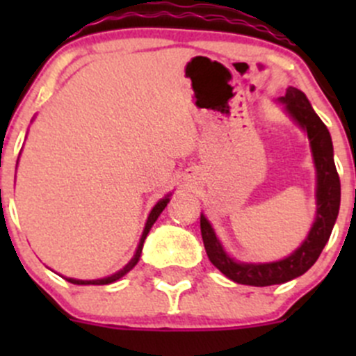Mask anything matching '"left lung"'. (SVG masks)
<instances>
[{
    "mask_svg": "<svg viewBox=\"0 0 356 356\" xmlns=\"http://www.w3.org/2000/svg\"><path fill=\"white\" fill-rule=\"evenodd\" d=\"M279 102L284 103L286 111L307 132L315 170H317V193H315V196H317V217H315L307 239L289 257L279 261L245 264V261H236L234 258L229 257L215 236V231L211 229L207 217L201 213L200 218L201 238H203L204 250H207L211 264L231 281L238 282V284L257 286V288L282 284L291 279L300 277L317 261L325 243L331 238L341 203V182L336 165H334L331 134H329L325 124L318 118L305 92H301L300 89L288 88L286 95L281 96Z\"/></svg>",
    "mask_w": 356,
    "mask_h": 356,
    "instance_id": "1",
    "label": "left lung"
}]
</instances>
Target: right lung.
<instances>
[{"label":"right lung","mask_w":356,"mask_h":356,"mask_svg":"<svg viewBox=\"0 0 356 356\" xmlns=\"http://www.w3.org/2000/svg\"><path fill=\"white\" fill-rule=\"evenodd\" d=\"M17 163H19V161H17ZM168 196H170V195H167V196H165L163 200H160V201H158V203L155 204V207H153V210L149 211V217H148V220H146L145 231H143L141 241H139V246H138V250H136V253H134V257H132V260L129 261V264L125 265V267L122 268V270L115 272V274H113V275H110V277H105V279H96V281H81V279H72V277H65L67 281H68V282H72V284H79V286H82V284H84V286H86V284L105 286V284H111V282L118 281V279H120V277H124V275L127 274L129 270H132V268H134V265L138 264V261H139V257H141L143 245H145V239H146V236H148L149 229L153 227V224H155V222H156V218L160 217V213H161V211L165 210V207H167V203H168V201H170V198H168Z\"/></svg>","instance_id":"obj_1"}]
</instances>
